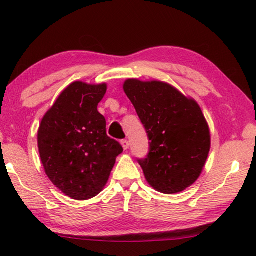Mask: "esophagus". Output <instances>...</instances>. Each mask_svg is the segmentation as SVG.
<instances>
[{
  "label": "esophagus",
  "instance_id": "obj_1",
  "mask_svg": "<svg viewBox=\"0 0 256 256\" xmlns=\"http://www.w3.org/2000/svg\"><path fill=\"white\" fill-rule=\"evenodd\" d=\"M120 144H122V146H123V149H124V150H128V149L130 144H128V140H122V141H120Z\"/></svg>",
  "mask_w": 256,
  "mask_h": 256
}]
</instances>
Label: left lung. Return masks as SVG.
Returning <instances> with one entry per match:
<instances>
[{
	"mask_svg": "<svg viewBox=\"0 0 256 256\" xmlns=\"http://www.w3.org/2000/svg\"><path fill=\"white\" fill-rule=\"evenodd\" d=\"M124 92L149 138V152L138 159L146 180L164 194L196 182L210 151V131L200 106L170 84L128 79Z\"/></svg>",
	"mask_w": 256,
	"mask_h": 256,
	"instance_id": "8db88e82",
	"label": "left lung"
}]
</instances>
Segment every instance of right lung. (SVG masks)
<instances>
[{
    "mask_svg": "<svg viewBox=\"0 0 256 256\" xmlns=\"http://www.w3.org/2000/svg\"><path fill=\"white\" fill-rule=\"evenodd\" d=\"M107 86L73 82L46 112L38 149L46 175L73 200L96 196L106 185L122 146L107 136L97 106Z\"/></svg>",
    "mask_w": 256,
    "mask_h": 256,
    "instance_id": "right-lung-1",
    "label": "right lung"
}]
</instances>
